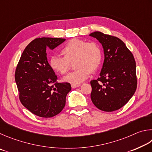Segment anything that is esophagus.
Segmentation results:
<instances>
[{
    "label": "esophagus",
    "instance_id": "1",
    "mask_svg": "<svg viewBox=\"0 0 152 152\" xmlns=\"http://www.w3.org/2000/svg\"><path fill=\"white\" fill-rule=\"evenodd\" d=\"M81 86V84H71V87L72 88H76V87H78Z\"/></svg>",
    "mask_w": 152,
    "mask_h": 152
}]
</instances>
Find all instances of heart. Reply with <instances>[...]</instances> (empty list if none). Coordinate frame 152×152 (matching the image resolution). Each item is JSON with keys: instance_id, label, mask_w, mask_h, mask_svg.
<instances>
[{"instance_id": "1", "label": "heart", "mask_w": 152, "mask_h": 152, "mask_svg": "<svg viewBox=\"0 0 152 152\" xmlns=\"http://www.w3.org/2000/svg\"><path fill=\"white\" fill-rule=\"evenodd\" d=\"M63 57H50L49 65L53 70L61 75L67 73L70 63L74 61L75 70L64 77L63 80L72 84H79L86 80L90 72H95L101 66L103 53L99 44L94 41L73 39L61 49Z\"/></svg>"}]
</instances>
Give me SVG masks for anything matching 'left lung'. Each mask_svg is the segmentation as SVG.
<instances>
[{"label":"left lung","mask_w":152,"mask_h":152,"mask_svg":"<svg viewBox=\"0 0 152 152\" xmlns=\"http://www.w3.org/2000/svg\"><path fill=\"white\" fill-rule=\"evenodd\" d=\"M89 35L102 43L105 55L100 77L90 82L91 101L100 110L116 111L129 102L136 90L134 57L118 37L99 31Z\"/></svg>","instance_id":"left-lung-1"}]
</instances>
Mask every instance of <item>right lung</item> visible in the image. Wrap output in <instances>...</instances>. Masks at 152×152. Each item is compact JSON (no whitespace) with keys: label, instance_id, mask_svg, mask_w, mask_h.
<instances>
[{"label":"right lung","instance_id":"1","mask_svg":"<svg viewBox=\"0 0 152 152\" xmlns=\"http://www.w3.org/2000/svg\"><path fill=\"white\" fill-rule=\"evenodd\" d=\"M65 41L50 37L34 39L24 50L16 68L15 77L21 103L41 118H52L59 113L71 89L67 82L58 83L47 58V47L53 49Z\"/></svg>","mask_w":152,"mask_h":152}]
</instances>
